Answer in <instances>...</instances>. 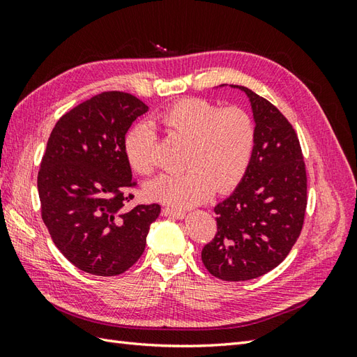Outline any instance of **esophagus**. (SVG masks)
Instances as JSON below:
<instances>
[{
    "mask_svg": "<svg viewBox=\"0 0 357 357\" xmlns=\"http://www.w3.org/2000/svg\"><path fill=\"white\" fill-rule=\"evenodd\" d=\"M162 215H164V216H169V218H174V219H184L185 211L178 210V208L164 207V208H162Z\"/></svg>",
    "mask_w": 357,
    "mask_h": 357,
    "instance_id": "esophagus-1",
    "label": "esophagus"
}]
</instances>
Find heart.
<instances>
[{
	"mask_svg": "<svg viewBox=\"0 0 357 357\" xmlns=\"http://www.w3.org/2000/svg\"><path fill=\"white\" fill-rule=\"evenodd\" d=\"M158 124L167 135L187 142L184 173L161 174L146 184L150 199L165 206L187 208L208 199L216 192L238 187L252 162L256 146V126L245 110L222 109L192 98L174 102L159 113ZM156 136L147 124L133 127L126 136L127 161L139 174L155 169Z\"/></svg>",
	"mask_w": 357,
	"mask_h": 357,
	"instance_id": "heart-1",
	"label": "heart"
}]
</instances>
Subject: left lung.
Returning <instances> with one entry per match:
<instances>
[{
  "instance_id": "1",
  "label": "left lung",
  "mask_w": 357,
  "mask_h": 357,
  "mask_svg": "<svg viewBox=\"0 0 357 357\" xmlns=\"http://www.w3.org/2000/svg\"><path fill=\"white\" fill-rule=\"evenodd\" d=\"M252 104L256 146L244 179L215 207L218 231L202 262L238 282L276 268L298 241L307 208V172L293 126L275 105L242 86Z\"/></svg>"
}]
</instances>
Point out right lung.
<instances>
[{
	"mask_svg": "<svg viewBox=\"0 0 357 357\" xmlns=\"http://www.w3.org/2000/svg\"><path fill=\"white\" fill-rule=\"evenodd\" d=\"M149 107L124 92H102L58 119L38 172L41 216L75 267L116 276L139 259L159 204L126 210L133 198L124 142Z\"/></svg>",
	"mask_w": 357,
	"mask_h": 357,
	"instance_id": "obj_1",
	"label": "right lung"
}]
</instances>
